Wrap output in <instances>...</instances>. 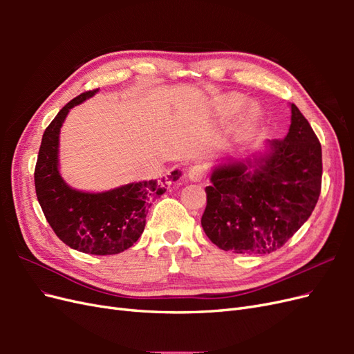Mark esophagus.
<instances>
[{"label": "esophagus", "mask_w": 354, "mask_h": 354, "mask_svg": "<svg viewBox=\"0 0 354 354\" xmlns=\"http://www.w3.org/2000/svg\"><path fill=\"white\" fill-rule=\"evenodd\" d=\"M207 176V169L203 165L196 164V165H192L187 171V177L190 181H202Z\"/></svg>", "instance_id": "1"}]
</instances>
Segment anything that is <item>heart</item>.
<instances>
[{"label": "heart", "instance_id": "obj_1", "mask_svg": "<svg viewBox=\"0 0 354 354\" xmlns=\"http://www.w3.org/2000/svg\"><path fill=\"white\" fill-rule=\"evenodd\" d=\"M242 103H243L242 95H239V94H227V95H224V97H221L218 100L217 108H218L220 113L230 115V113L236 112L242 106ZM260 115H261V112L259 109V106H257V104H250V106H246V108H245V111H243V113L241 116V122H242V125L245 128H250V127L255 125L257 121L260 120Z\"/></svg>", "mask_w": 354, "mask_h": 354}]
</instances>
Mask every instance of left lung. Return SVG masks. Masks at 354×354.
<instances>
[{"label":"left lung","mask_w":354,"mask_h":354,"mask_svg":"<svg viewBox=\"0 0 354 354\" xmlns=\"http://www.w3.org/2000/svg\"><path fill=\"white\" fill-rule=\"evenodd\" d=\"M214 167L201 224L212 243L236 254H270L312 216L322 185V147L291 104L283 140Z\"/></svg>","instance_id":"obj_1"}]
</instances>
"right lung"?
Masks as SVG:
<instances>
[{"mask_svg":"<svg viewBox=\"0 0 354 354\" xmlns=\"http://www.w3.org/2000/svg\"><path fill=\"white\" fill-rule=\"evenodd\" d=\"M97 91L71 100L46 128L34 177L38 202L57 238L80 252L112 255L128 250L142 236L147 208L167 190L165 181L178 180L181 173L176 169L168 180L134 181L97 194L72 189L59 171L60 128L73 106Z\"/></svg>","mask_w":354,"mask_h":354,"instance_id":"right-lung-1","label":"right lung"}]
</instances>
